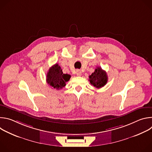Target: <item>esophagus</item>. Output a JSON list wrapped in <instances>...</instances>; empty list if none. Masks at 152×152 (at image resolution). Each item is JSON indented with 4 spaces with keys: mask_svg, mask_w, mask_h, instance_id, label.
I'll use <instances>...</instances> for the list:
<instances>
[{
    "mask_svg": "<svg viewBox=\"0 0 152 152\" xmlns=\"http://www.w3.org/2000/svg\"><path fill=\"white\" fill-rule=\"evenodd\" d=\"M76 75L77 76H80L81 75H82L81 71H80V70H76Z\"/></svg>",
    "mask_w": 152,
    "mask_h": 152,
    "instance_id": "1",
    "label": "esophagus"
}]
</instances>
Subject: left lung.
I'll list each match as a JSON object with an SVG mask.
<instances>
[{"label":"left lung","instance_id":"1","mask_svg":"<svg viewBox=\"0 0 152 152\" xmlns=\"http://www.w3.org/2000/svg\"><path fill=\"white\" fill-rule=\"evenodd\" d=\"M89 80L91 85L97 88H100L104 86L107 82L106 72L100 67H97L94 73L89 76Z\"/></svg>","mask_w":152,"mask_h":152}]
</instances>
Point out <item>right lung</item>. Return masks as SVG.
I'll use <instances>...</instances> for the list:
<instances>
[{
  "mask_svg": "<svg viewBox=\"0 0 152 152\" xmlns=\"http://www.w3.org/2000/svg\"><path fill=\"white\" fill-rule=\"evenodd\" d=\"M71 77L68 74H64L61 67L58 64L52 66L46 76V81L52 87L59 90L64 87Z\"/></svg>",
  "mask_w": 152,
  "mask_h": 152,
  "instance_id": "1",
  "label": "right lung"
}]
</instances>
